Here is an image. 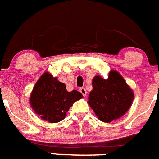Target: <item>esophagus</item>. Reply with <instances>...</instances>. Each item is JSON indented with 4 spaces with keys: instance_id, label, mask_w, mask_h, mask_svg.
<instances>
[{
    "instance_id": "1",
    "label": "esophagus",
    "mask_w": 159,
    "mask_h": 159,
    "mask_svg": "<svg viewBox=\"0 0 159 159\" xmlns=\"http://www.w3.org/2000/svg\"><path fill=\"white\" fill-rule=\"evenodd\" d=\"M80 92L83 94L84 97H85L86 94H87V91H86V89L84 88H81V89H80Z\"/></svg>"
}]
</instances>
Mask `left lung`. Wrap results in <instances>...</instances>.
I'll return each mask as SVG.
<instances>
[{
  "label": "left lung",
  "instance_id": "1",
  "mask_svg": "<svg viewBox=\"0 0 159 159\" xmlns=\"http://www.w3.org/2000/svg\"><path fill=\"white\" fill-rule=\"evenodd\" d=\"M92 85L88 103L102 121L111 122L116 120L131 106L133 90L117 71L111 70L107 80L96 75L93 79Z\"/></svg>",
  "mask_w": 159,
  "mask_h": 159
}]
</instances>
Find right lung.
I'll use <instances>...</instances> for the list:
<instances>
[{
	"mask_svg": "<svg viewBox=\"0 0 159 159\" xmlns=\"http://www.w3.org/2000/svg\"><path fill=\"white\" fill-rule=\"evenodd\" d=\"M82 98L81 93L77 90L68 92L64 83L45 72L35 84L29 102L43 120L57 123L63 120L74 102Z\"/></svg>",
	"mask_w": 159,
	"mask_h": 159,
	"instance_id": "right-lung-1",
	"label": "right lung"
}]
</instances>
